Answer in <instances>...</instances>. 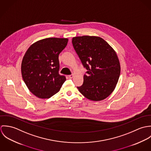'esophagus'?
<instances>
[{"instance_id": "obj_1", "label": "esophagus", "mask_w": 151, "mask_h": 151, "mask_svg": "<svg viewBox=\"0 0 151 151\" xmlns=\"http://www.w3.org/2000/svg\"><path fill=\"white\" fill-rule=\"evenodd\" d=\"M73 77V74H70L68 76V78H72Z\"/></svg>"}]
</instances>
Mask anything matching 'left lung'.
Listing matches in <instances>:
<instances>
[{
	"instance_id": "8db88e82",
	"label": "left lung",
	"mask_w": 151,
	"mask_h": 151,
	"mask_svg": "<svg viewBox=\"0 0 151 151\" xmlns=\"http://www.w3.org/2000/svg\"><path fill=\"white\" fill-rule=\"evenodd\" d=\"M72 43L84 67V82L77 86L88 99L98 101L113 92L120 74V65L113 49L98 37H74Z\"/></svg>"
}]
</instances>
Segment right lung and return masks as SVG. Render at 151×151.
Here are the masks:
<instances>
[{"label":"right lung","mask_w":151,"mask_h":151,"mask_svg":"<svg viewBox=\"0 0 151 151\" xmlns=\"http://www.w3.org/2000/svg\"><path fill=\"white\" fill-rule=\"evenodd\" d=\"M68 42L67 38H48L33 43L22 63L23 80L36 96L49 98L58 92L66 78L59 74V55Z\"/></svg>","instance_id":"1"}]
</instances>
